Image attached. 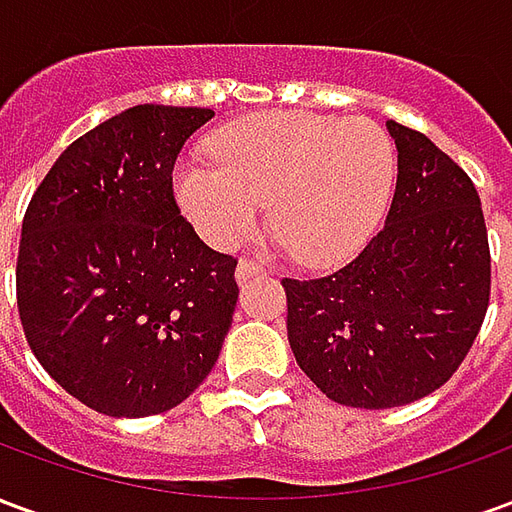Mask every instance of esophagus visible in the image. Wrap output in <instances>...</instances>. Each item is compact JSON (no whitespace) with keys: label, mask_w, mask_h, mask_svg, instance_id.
<instances>
[{"label":"esophagus","mask_w":512,"mask_h":512,"mask_svg":"<svg viewBox=\"0 0 512 512\" xmlns=\"http://www.w3.org/2000/svg\"><path fill=\"white\" fill-rule=\"evenodd\" d=\"M263 274V268L257 266V263H252V260H241L238 263V268H235V279H238V285H246L249 279H255Z\"/></svg>","instance_id":"1"}]
</instances>
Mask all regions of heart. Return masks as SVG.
<instances>
[{
	"label": "heart",
	"instance_id": "b5f03b06",
	"mask_svg": "<svg viewBox=\"0 0 512 512\" xmlns=\"http://www.w3.org/2000/svg\"><path fill=\"white\" fill-rule=\"evenodd\" d=\"M211 156L216 164L183 161L172 175L194 230L216 249H235L271 202L277 233L307 266H337L365 249L397 175L384 128L312 112L238 120L213 136Z\"/></svg>",
	"mask_w": 512,
	"mask_h": 512
}]
</instances>
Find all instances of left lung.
<instances>
[{"mask_svg":"<svg viewBox=\"0 0 512 512\" xmlns=\"http://www.w3.org/2000/svg\"><path fill=\"white\" fill-rule=\"evenodd\" d=\"M397 186L384 230L321 279H282L288 343L334 403L392 408L436 392L483 326L491 252L477 189L428 136L386 123Z\"/></svg>","mask_w":512,"mask_h":512,"instance_id":"8db88e82","label":"left lung"}]
</instances>
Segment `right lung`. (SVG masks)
<instances>
[{
	"mask_svg": "<svg viewBox=\"0 0 512 512\" xmlns=\"http://www.w3.org/2000/svg\"><path fill=\"white\" fill-rule=\"evenodd\" d=\"M213 117L131 106L62 153L21 224L16 293L32 354L106 417H150L197 389L233 323L235 260L172 197L180 147Z\"/></svg>",
	"mask_w": 512,
	"mask_h": 512,
	"instance_id": "obj_1",
	"label": "right lung"
}]
</instances>
